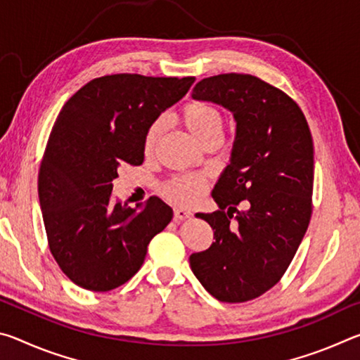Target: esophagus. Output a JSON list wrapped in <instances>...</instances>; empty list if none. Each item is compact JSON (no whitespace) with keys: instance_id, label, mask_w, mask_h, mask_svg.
Returning <instances> with one entry per match:
<instances>
[{"instance_id":"1","label":"esophagus","mask_w":360,"mask_h":360,"mask_svg":"<svg viewBox=\"0 0 360 360\" xmlns=\"http://www.w3.org/2000/svg\"><path fill=\"white\" fill-rule=\"evenodd\" d=\"M188 217H192V212L188 210L174 208V221L176 222H181V221H184V219H188Z\"/></svg>"}]
</instances>
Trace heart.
Segmentation results:
<instances>
[{
    "instance_id": "obj_1",
    "label": "heart",
    "mask_w": 360,
    "mask_h": 360,
    "mask_svg": "<svg viewBox=\"0 0 360 360\" xmlns=\"http://www.w3.org/2000/svg\"><path fill=\"white\" fill-rule=\"evenodd\" d=\"M179 120L192 133L197 141L205 146L211 141H222L224 117L219 109L208 101H188L181 108ZM163 122L157 119L148 127L143 139L146 155L154 152L158 138L162 135ZM208 182L198 174H179L163 184V195L176 205L188 206L198 202L205 193Z\"/></svg>"
}]
</instances>
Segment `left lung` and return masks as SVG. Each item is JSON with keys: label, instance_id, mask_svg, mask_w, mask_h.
<instances>
[{"label": "left lung", "instance_id": "8db88e82", "mask_svg": "<svg viewBox=\"0 0 360 360\" xmlns=\"http://www.w3.org/2000/svg\"><path fill=\"white\" fill-rule=\"evenodd\" d=\"M192 96L233 112L236 136L230 163L211 193L219 210L197 216L211 225L216 241L188 260L212 297L243 303L283 278L308 229L314 181L311 131L288 94L251 75L202 79ZM243 199L247 210L240 212L236 206Z\"/></svg>", "mask_w": 360, "mask_h": 360}]
</instances>
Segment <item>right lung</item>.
Listing matches in <instances>:
<instances>
[{
    "label": "right lung",
    "mask_w": 360,
    "mask_h": 360,
    "mask_svg": "<svg viewBox=\"0 0 360 360\" xmlns=\"http://www.w3.org/2000/svg\"><path fill=\"white\" fill-rule=\"evenodd\" d=\"M195 77H96L65 103L42 155L38 192L49 249L79 288L108 292L141 268L148 245L173 219L150 197L143 208L112 198L122 165H141L143 139Z\"/></svg>",
    "instance_id": "right-lung-1"
}]
</instances>
